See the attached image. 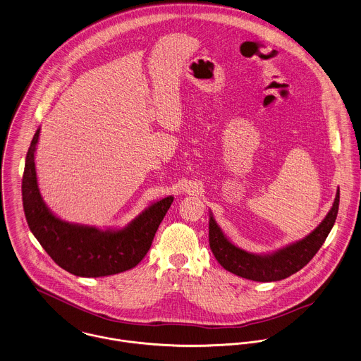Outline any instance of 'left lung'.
Here are the masks:
<instances>
[{
  "label": "left lung",
  "mask_w": 361,
  "mask_h": 361,
  "mask_svg": "<svg viewBox=\"0 0 361 361\" xmlns=\"http://www.w3.org/2000/svg\"><path fill=\"white\" fill-rule=\"evenodd\" d=\"M339 191L334 207L322 223L304 240L271 255H254L233 245L221 233L214 217L209 219V245L217 262L228 272L255 282H276L304 268L325 243L338 216Z\"/></svg>",
  "instance_id": "1"
}]
</instances>
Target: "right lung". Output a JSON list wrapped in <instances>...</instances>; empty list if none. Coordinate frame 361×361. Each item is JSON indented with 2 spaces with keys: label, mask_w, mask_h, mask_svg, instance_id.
Returning <instances> with one entry per match:
<instances>
[{
  "label": "right lung",
  "mask_w": 361,
  "mask_h": 361,
  "mask_svg": "<svg viewBox=\"0 0 361 361\" xmlns=\"http://www.w3.org/2000/svg\"><path fill=\"white\" fill-rule=\"evenodd\" d=\"M39 133L40 130L36 131L26 154L22 201L29 228L40 245L59 267L76 276L99 278L137 267L149 251L173 197L149 207L124 230L100 231L66 223L47 209L37 188L35 150Z\"/></svg>",
  "instance_id": "add662e5"
}]
</instances>
